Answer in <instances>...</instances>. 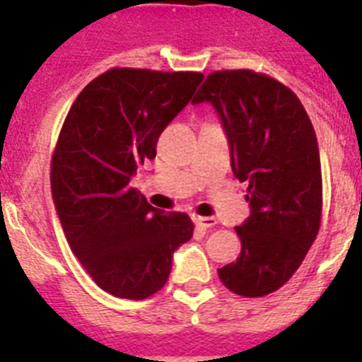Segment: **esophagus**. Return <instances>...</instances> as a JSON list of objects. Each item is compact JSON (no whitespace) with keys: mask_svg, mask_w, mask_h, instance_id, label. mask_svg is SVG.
I'll use <instances>...</instances> for the list:
<instances>
[{"mask_svg":"<svg viewBox=\"0 0 362 362\" xmlns=\"http://www.w3.org/2000/svg\"><path fill=\"white\" fill-rule=\"evenodd\" d=\"M193 223H195L197 227H201V228H211L214 225H216V219L214 217H201V216H195L193 217Z\"/></svg>","mask_w":362,"mask_h":362,"instance_id":"1","label":"esophagus"}]
</instances>
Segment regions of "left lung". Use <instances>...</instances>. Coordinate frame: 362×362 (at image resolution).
I'll return each mask as SVG.
<instances>
[{"label": "left lung", "instance_id": "8db88e82", "mask_svg": "<svg viewBox=\"0 0 362 362\" xmlns=\"http://www.w3.org/2000/svg\"><path fill=\"white\" fill-rule=\"evenodd\" d=\"M221 119L232 173L247 182L251 216L236 227L242 252L217 269L243 298H262L290 281L318 236L322 165L313 122L281 81L252 70L211 72L193 104Z\"/></svg>", "mask_w": 362, "mask_h": 362}]
</instances>
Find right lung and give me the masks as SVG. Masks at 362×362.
I'll return each instance as SVG.
<instances>
[{"mask_svg": "<svg viewBox=\"0 0 362 362\" xmlns=\"http://www.w3.org/2000/svg\"><path fill=\"white\" fill-rule=\"evenodd\" d=\"M204 76L111 69L70 107L52 160V197L66 242L102 290L146 299L163 288L173 252L193 236L187 214H163L130 187L158 137Z\"/></svg>", "mask_w": 362, "mask_h": 362, "instance_id": "right-lung-1", "label": "right lung"}]
</instances>
